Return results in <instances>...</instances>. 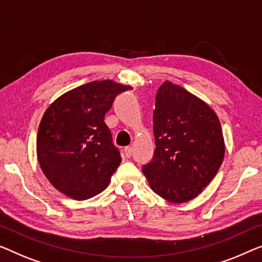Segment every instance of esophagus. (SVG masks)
<instances>
[{"instance_id": "esophagus-1", "label": "esophagus", "mask_w": 262, "mask_h": 262, "mask_svg": "<svg viewBox=\"0 0 262 262\" xmlns=\"http://www.w3.org/2000/svg\"><path fill=\"white\" fill-rule=\"evenodd\" d=\"M123 153H124V155L127 156V158H130L132 153H133V148L132 147H126L123 149Z\"/></svg>"}]
</instances>
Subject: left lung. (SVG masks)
I'll return each instance as SVG.
<instances>
[{"label":"left lung","instance_id":"8db88e82","mask_svg":"<svg viewBox=\"0 0 262 262\" xmlns=\"http://www.w3.org/2000/svg\"><path fill=\"white\" fill-rule=\"evenodd\" d=\"M155 151L142 171L153 192L173 204L196 198L215 177L225 141L215 112L192 93L165 81L155 97Z\"/></svg>","mask_w":262,"mask_h":262}]
</instances>
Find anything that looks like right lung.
Masks as SVG:
<instances>
[{"label":"right lung","instance_id":"right-lung-1","mask_svg":"<svg viewBox=\"0 0 262 262\" xmlns=\"http://www.w3.org/2000/svg\"><path fill=\"white\" fill-rule=\"evenodd\" d=\"M130 85L93 81L64 93L47 108L37 132L42 171L58 192L87 200L107 188L121 162L104 115Z\"/></svg>","mask_w":262,"mask_h":262}]
</instances>
